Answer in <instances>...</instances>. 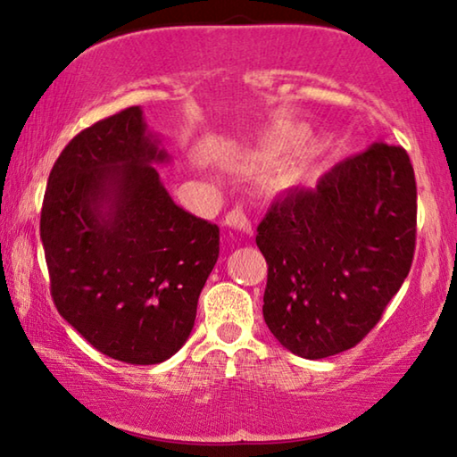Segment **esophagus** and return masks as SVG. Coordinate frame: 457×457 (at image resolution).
<instances>
[{
  "label": "esophagus",
  "instance_id": "34e87169",
  "mask_svg": "<svg viewBox=\"0 0 457 457\" xmlns=\"http://www.w3.org/2000/svg\"><path fill=\"white\" fill-rule=\"evenodd\" d=\"M226 226L228 228H234L237 231H246V234H252V226H250L248 217L244 215L242 209L229 211V213L226 215Z\"/></svg>",
  "mask_w": 457,
  "mask_h": 457
}]
</instances>
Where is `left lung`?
<instances>
[{"label": "left lung", "instance_id": "1", "mask_svg": "<svg viewBox=\"0 0 457 457\" xmlns=\"http://www.w3.org/2000/svg\"><path fill=\"white\" fill-rule=\"evenodd\" d=\"M269 275L262 316L294 355L353 349L403 287L417 244V182L406 149L373 143L316 187L285 190L258 226Z\"/></svg>", "mask_w": 457, "mask_h": 457}]
</instances>
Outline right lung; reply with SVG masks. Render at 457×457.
Listing matches in <instances>:
<instances>
[{
    "label": "right lung",
    "instance_id": "1",
    "mask_svg": "<svg viewBox=\"0 0 457 457\" xmlns=\"http://www.w3.org/2000/svg\"><path fill=\"white\" fill-rule=\"evenodd\" d=\"M163 162L141 108H125L67 143L40 211L54 308L131 365L162 363L187 343L220 256V228L176 205L154 166Z\"/></svg>",
    "mask_w": 457,
    "mask_h": 457
}]
</instances>
